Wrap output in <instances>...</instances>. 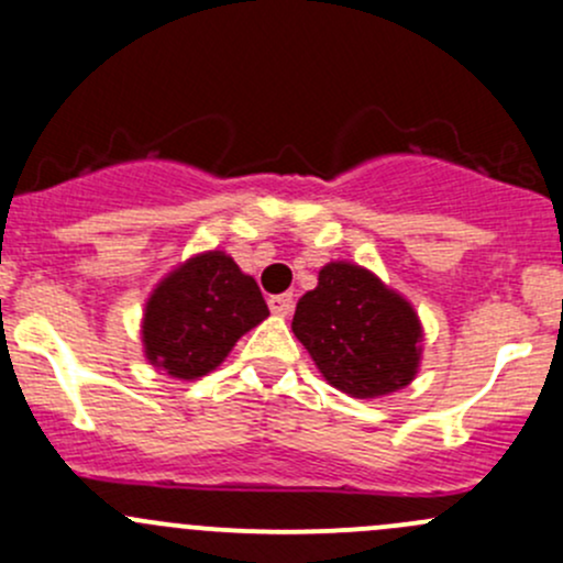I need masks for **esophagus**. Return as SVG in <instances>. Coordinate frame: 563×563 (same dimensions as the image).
<instances>
[{
    "mask_svg": "<svg viewBox=\"0 0 563 563\" xmlns=\"http://www.w3.org/2000/svg\"><path fill=\"white\" fill-rule=\"evenodd\" d=\"M269 310L275 312V316H291L294 310V297L291 294H275V297H269Z\"/></svg>",
    "mask_w": 563,
    "mask_h": 563,
    "instance_id": "esophagus-1",
    "label": "esophagus"
}]
</instances>
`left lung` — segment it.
I'll return each mask as SVG.
<instances>
[{
  "label": "left lung",
  "instance_id": "8db88e82",
  "mask_svg": "<svg viewBox=\"0 0 563 563\" xmlns=\"http://www.w3.org/2000/svg\"><path fill=\"white\" fill-rule=\"evenodd\" d=\"M334 388L372 399L405 388L421 361V323L399 294L356 264H327L291 323Z\"/></svg>",
  "mask_w": 563,
  "mask_h": 563
}]
</instances>
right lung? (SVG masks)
<instances>
[{
  "mask_svg": "<svg viewBox=\"0 0 563 563\" xmlns=\"http://www.w3.org/2000/svg\"><path fill=\"white\" fill-rule=\"evenodd\" d=\"M266 316L269 307L251 275H242L227 253H202L158 283L147 299L145 356L173 377L194 380L216 369Z\"/></svg>",
  "mask_w": 563,
  "mask_h": 563,
  "instance_id": "obj_1",
  "label": "right lung"
}]
</instances>
